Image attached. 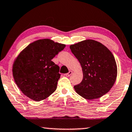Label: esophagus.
Returning <instances> with one entry per match:
<instances>
[{"label": "esophagus", "instance_id": "obj_1", "mask_svg": "<svg viewBox=\"0 0 132 132\" xmlns=\"http://www.w3.org/2000/svg\"><path fill=\"white\" fill-rule=\"evenodd\" d=\"M72 73V71H70L68 72V73H66L65 74V76H67V77H69L71 75Z\"/></svg>", "mask_w": 132, "mask_h": 132}]
</instances>
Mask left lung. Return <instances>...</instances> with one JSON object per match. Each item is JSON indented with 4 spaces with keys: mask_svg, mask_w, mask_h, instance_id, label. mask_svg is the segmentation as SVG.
Masks as SVG:
<instances>
[{
    "mask_svg": "<svg viewBox=\"0 0 132 132\" xmlns=\"http://www.w3.org/2000/svg\"><path fill=\"white\" fill-rule=\"evenodd\" d=\"M70 48L79 60L83 78L74 86L76 92L91 100L102 96L113 86L117 76V67L114 55L104 45L87 39L70 45Z\"/></svg>",
    "mask_w": 132,
    "mask_h": 132,
    "instance_id": "left-lung-1",
    "label": "left lung"
}]
</instances>
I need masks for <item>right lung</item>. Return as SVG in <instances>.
Returning <instances> with one entry per match:
<instances>
[{
	"instance_id": "obj_1",
	"label": "right lung",
	"mask_w": 132,
	"mask_h": 132,
	"mask_svg": "<svg viewBox=\"0 0 132 132\" xmlns=\"http://www.w3.org/2000/svg\"><path fill=\"white\" fill-rule=\"evenodd\" d=\"M65 47L49 39L28 45L15 59L12 74L22 93L35 101L43 100L56 89L60 67L52 60Z\"/></svg>"
}]
</instances>
